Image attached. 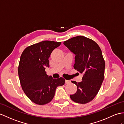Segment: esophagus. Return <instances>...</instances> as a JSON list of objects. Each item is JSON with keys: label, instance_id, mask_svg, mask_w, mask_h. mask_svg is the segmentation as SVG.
Instances as JSON below:
<instances>
[{"label": "esophagus", "instance_id": "esophagus-1", "mask_svg": "<svg viewBox=\"0 0 124 124\" xmlns=\"http://www.w3.org/2000/svg\"><path fill=\"white\" fill-rule=\"evenodd\" d=\"M70 83V80H65V84H69Z\"/></svg>", "mask_w": 124, "mask_h": 124}]
</instances>
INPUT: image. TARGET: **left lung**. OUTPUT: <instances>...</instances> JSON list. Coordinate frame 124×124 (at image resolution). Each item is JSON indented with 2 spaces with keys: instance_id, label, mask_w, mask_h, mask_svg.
Segmentation results:
<instances>
[{
  "instance_id": "left-lung-1",
  "label": "left lung",
  "mask_w": 124,
  "mask_h": 124,
  "mask_svg": "<svg viewBox=\"0 0 124 124\" xmlns=\"http://www.w3.org/2000/svg\"><path fill=\"white\" fill-rule=\"evenodd\" d=\"M64 44L76 55L74 68L83 74L81 82L71 81L77 90L70 97L77 103H88L97 95L104 79L105 62L101 49L92 39L81 36L65 41Z\"/></svg>"
}]
</instances>
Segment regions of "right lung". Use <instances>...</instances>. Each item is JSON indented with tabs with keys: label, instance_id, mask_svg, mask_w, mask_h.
I'll return each mask as SVG.
<instances>
[{
	"label": "right lung",
	"instance_id": "add662e5",
	"mask_svg": "<svg viewBox=\"0 0 124 124\" xmlns=\"http://www.w3.org/2000/svg\"><path fill=\"white\" fill-rule=\"evenodd\" d=\"M61 43L43 41L26 48L20 56L18 69L20 85L27 97L37 105L49 103L57 87L65 84L63 78L54 79L45 71V67L49 66L51 53Z\"/></svg>",
	"mask_w": 124,
	"mask_h": 124
}]
</instances>
